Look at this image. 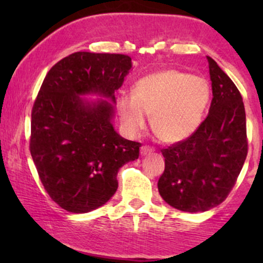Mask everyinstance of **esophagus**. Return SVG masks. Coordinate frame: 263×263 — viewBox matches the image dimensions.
<instances>
[{"label":"esophagus","instance_id":"1","mask_svg":"<svg viewBox=\"0 0 263 263\" xmlns=\"http://www.w3.org/2000/svg\"><path fill=\"white\" fill-rule=\"evenodd\" d=\"M153 152V149L148 146H142L141 147V156H148Z\"/></svg>","mask_w":263,"mask_h":263}]
</instances>
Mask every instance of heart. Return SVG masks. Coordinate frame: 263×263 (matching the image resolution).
Returning a JSON list of instances; mask_svg holds the SVG:
<instances>
[{
    "label": "heart",
    "instance_id": "heart-1",
    "mask_svg": "<svg viewBox=\"0 0 263 263\" xmlns=\"http://www.w3.org/2000/svg\"><path fill=\"white\" fill-rule=\"evenodd\" d=\"M210 99L211 87L205 78L167 69L138 80L132 95L117 98L116 108L128 136L143 131L148 115L157 137L177 143L197 131Z\"/></svg>",
    "mask_w": 263,
    "mask_h": 263
}]
</instances>
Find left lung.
Masks as SVG:
<instances>
[{"instance_id": "obj_1", "label": "left lung", "mask_w": 263, "mask_h": 263, "mask_svg": "<svg viewBox=\"0 0 263 263\" xmlns=\"http://www.w3.org/2000/svg\"><path fill=\"white\" fill-rule=\"evenodd\" d=\"M206 58L213 89L209 114L190 137L162 149L165 167L158 180L159 194L171 206L188 213L221 204L247 156L241 93L215 60Z\"/></svg>"}]
</instances>
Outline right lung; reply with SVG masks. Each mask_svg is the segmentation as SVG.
Wrapping results in <instances>:
<instances>
[{"label":"right lung","mask_w":263,"mask_h":263,"mask_svg":"<svg viewBox=\"0 0 263 263\" xmlns=\"http://www.w3.org/2000/svg\"><path fill=\"white\" fill-rule=\"evenodd\" d=\"M131 68L123 54L77 52L44 78L32 108L29 149L44 189L66 211L89 213L107 203L120 168L140 156L141 143L112 126L115 92Z\"/></svg>","instance_id":"obj_1"}]
</instances>
